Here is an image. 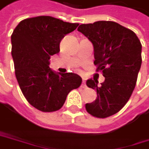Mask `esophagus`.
Wrapping results in <instances>:
<instances>
[{
	"label": "esophagus",
	"instance_id": "1",
	"mask_svg": "<svg viewBox=\"0 0 149 149\" xmlns=\"http://www.w3.org/2000/svg\"><path fill=\"white\" fill-rule=\"evenodd\" d=\"M86 87H87V86H86V81L83 80V81H82V84H81V88H85Z\"/></svg>",
	"mask_w": 149,
	"mask_h": 149
}]
</instances>
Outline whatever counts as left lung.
I'll list each match as a JSON object with an SVG mask.
<instances>
[{"instance_id":"obj_1","label":"left lung","mask_w":149,"mask_h":149,"mask_svg":"<svg viewBox=\"0 0 149 149\" xmlns=\"http://www.w3.org/2000/svg\"><path fill=\"white\" fill-rule=\"evenodd\" d=\"M78 30L94 46V64L105 78L101 86L88 79L87 86L96 89L97 98L86 104V110L96 118H107L118 113L132 94L140 70L141 44L136 34L113 21L82 24Z\"/></svg>"}]
</instances>
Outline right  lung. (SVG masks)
Instances as JSON below:
<instances>
[{"label":"right lung","instance_id":"obj_1","mask_svg":"<svg viewBox=\"0 0 149 149\" xmlns=\"http://www.w3.org/2000/svg\"><path fill=\"white\" fill-rule=\"evenodd\" d=\"M78 23L39 16L19 22L11 35V55L15 75L27 102L45 113L62 107L68 94L81 85L75 73H55L50 58L60 52V43L74 31Z\"/></svg>","mask_w":149,"mask_h":149}]
</instances>
